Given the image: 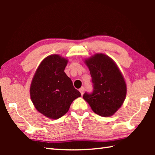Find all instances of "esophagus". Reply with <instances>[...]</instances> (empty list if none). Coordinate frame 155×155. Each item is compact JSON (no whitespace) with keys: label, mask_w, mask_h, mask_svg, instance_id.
<instances>
[{"label":"esophagus","mask_w":155,"mask_h":155,"mask_svg":"<svg viewBox=\"0 0 155 155\" xmlns=\"http://www.w3.org/2000/svg\"><path fill=\"white\" fill-rule=\"evenodd\" d=\"M79 91L81 92V95H83V93H84V88H83V87H81V88H80V89H79Z\"/></svg>","instance_id":"34e87169"}]
</instances>
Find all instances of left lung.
<instances>
[{"label":"left lung","mask_w":155,"mask_h":155,"mask_svg":"<svg viewBox=\"0 0 155 155\" xmlns=\"http://www.w3.org/2000/svg\"><path fill=\"white\" fill-rule=\"evenodd\" d=\"M93 83L92 93L85 92L83 98L92 111L103 117L114 115L124 103L127 95L124 78L114 60L97 53L85 60Z\"/></svg>","instance_id":"obj_1"}]
</instances>
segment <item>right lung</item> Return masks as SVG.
Wrapping results in <instances>:
<instances>
[{
	"instance_id": "obj_1",
	"label": "right lung",
	"mask_w": 155,
	"mask_h": 155,
	"mask_svg": "<svg viewBox=\"0 0 155 155\" xmlns=\"http://www.w3.org/2000/svg\"><path fill=\"white\" fill-rule=\"evenodd\" d=\"M68 61L59 54L48 56L41 62L31 81L32 103L48 118H60L68 111L73 101L81 96L64 72Z\"/></svg>"
}]
</instances>
